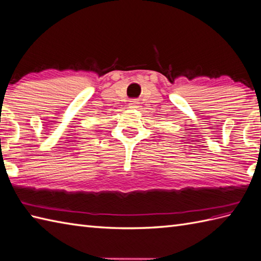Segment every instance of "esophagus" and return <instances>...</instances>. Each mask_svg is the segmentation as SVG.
I'll return each mask as SVG.
<instances>
[{
    "mask_svg": "<svg viewBox=\"0 0 261 261\" xmlns=\"http://www.w3.org/2000/svg\"><path fill=\"white\" fill-rule=\"evenodd\" d=\"M138 106V101L136 99H132L129 101V108H137Z\"/></svg>",
    "mask_w": 261,
    "mask_h": 261,
    "instance_id": "34e87169",
    "label": "esophagus"
}]
</instances>
